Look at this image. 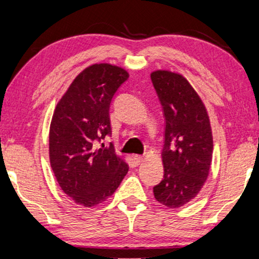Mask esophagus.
<instances>
[{
    "instance_id": "obj_1",
    "label": "esophagus",
    "mask_w": 259,
    "mask_h": 259,
    "mask_svg": "<svg viewBox=\"0 0 259 259\" xmlns=\"http://www.w3.org/2000/svg\"><path fill=\"white\" fill-rule=\"evenodd\" d=\"M134 161L138 165V164H141V163L144 161V157H143V156H140V155H135L134 156Z\"/></svg>"
}]
</instances>
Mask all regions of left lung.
Here are the masks:
<instances>
[{
    "label": "left lung",
    "mask_w": 259,
    "mask_h": 259,
    "mask_svg": "<svg viewBox=\"0 0 259 259\" xmlns=\"http://www.w3.org/2000/svg\"><path fill=\"white\" fill-rule=\"evenodd\" d=\"M150 77L165 117L164 176L154 195L163 205L176 209L197 197L209 176L212 131L202 98L183 75L155 70Z\"/></svg>",
    "instance_id": "8db88e82"
}]
</instances>
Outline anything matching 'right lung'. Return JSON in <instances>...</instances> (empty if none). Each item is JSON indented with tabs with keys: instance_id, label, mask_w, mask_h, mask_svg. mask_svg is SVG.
<instances>
[{
	"instance_id": "obj_1",
	"label": "right lung",
	"mask_w": 259,
	"mask_h": 259,
	"mask_svg": "<svg viewBox=\"0 0 259 259\" xmlns=\"http://www.w3.org/2000/svg\"><path fill=\"white\" fill-rule=\"evenodd\" d=\"M129 72L95 63L74 78L58 101L49 129V159L57 183L79 205L92 207L116 191L129 165L114 145L98 147L111 134L109 107Z\"/></svg>"
}]
</instances>
